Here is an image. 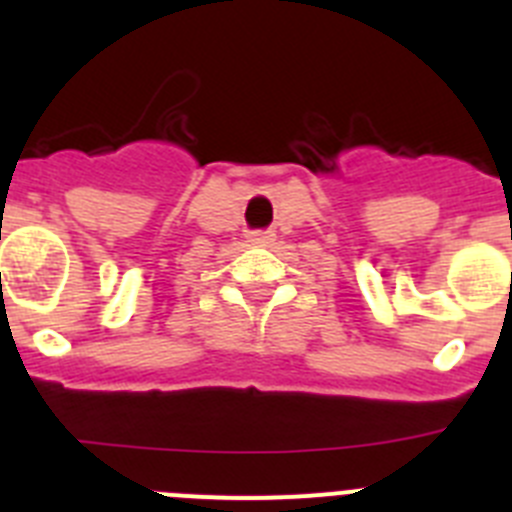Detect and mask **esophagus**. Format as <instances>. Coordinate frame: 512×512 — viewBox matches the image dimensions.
I'll return each mask as SVG.
<instances>
[{
    "label": "esophagus",
    "instance_id": "esophagus-1",
    "mask_svg": "<svg viewBox=\"0 0 512 512\" xmlns=\"http://www.w3.org/2000/svg\"><path fill=\"white\" fill-rule=\"evenodd\" d=\"M274 238H277V235L271 233V230H264V233L248 235V243H251V246H271V243H274Z\"/></svg>",
    "mask_w": 512,
    "mask_h": 512
}]
</instances>
